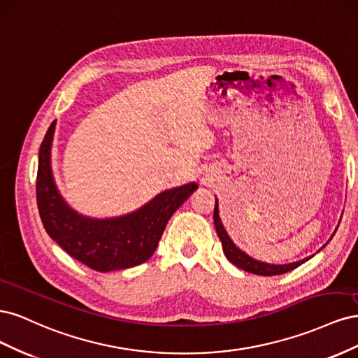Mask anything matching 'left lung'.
I'll use <instances>...</instances> for the list:
<instances>
[{
    "label": "left lung",
    "instance_id": "8db88e82",
    "mask_svg": "<svg viewBox=\"0 0 358 358\" xmlns=\"http://www.w3.org/2000/svg\"><path fill=\"white\" fill-rule=\"evenodd\" d=\"M213 221H215V229L216 233L220 236V241L222 243V251L225 254V257L229 258V262L233 263L236 267H239L245 272L254 273V275H262V276H275V275H282L287 272H291V270L297 268L299 266H301L303 263H306L308 259H310V257L303 258L300 262L296 263H289V264H268L264 262H258V259L249 257L246 252H243L242 249L237 248L233 241L230 239V236L227 234L224 225L221 222L220 218V210H218V200L215 199V210H213ZM338 230V229H336ZM334 230V233H336ZM333 237V236H331ZM326 246V245H324ZM322 246V248H324Z\"/></svg>",
    "mask_w": 358,
    "mask_h": 358
}]
</instances>
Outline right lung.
Masks as SVG:
<instances>
[{
    "label": "right lung",
    "mask_w": 358,
    "mask_h": 358,
    "mask_svg": "<svg viewBox=\"0 0 358 358\" xmlns=\"http://www.w3.org/2000/svg\"><path fill=\"white\" fill-rule=\"evenodd\" d=\"M53 121L38 152L37 206L48 234L69 255L96 272H112L145 263L152 257L171 215L199 188L196 182L159 192L142 208L116 218H90L61 197L50 167Z\"/></svg>",
    "instance_id": "obj_1"
}]
</instances>
